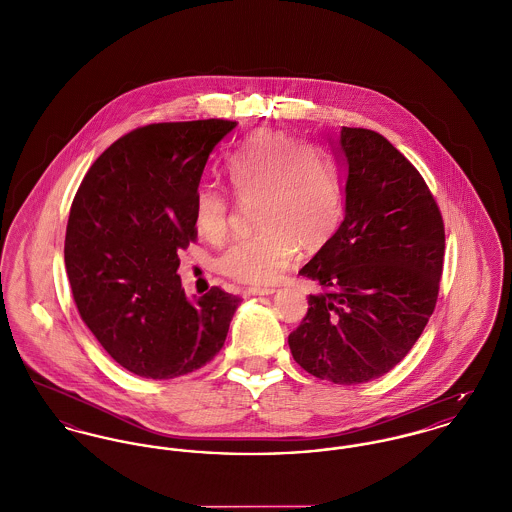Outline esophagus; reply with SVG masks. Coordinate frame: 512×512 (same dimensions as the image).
Here are the masks:
<instances>
[{
	"mask_svg": "<svg viewBox=\"0 0 512 512\" xmlns=\"http://www.w3.org/2000/svg\"><path fill=\"white\" fill-rule=\"evenodd\" d=\"M277 289L275 287H248L246 293L248 295H256V297H262V295H273Z\"/></svg>",
	"mask_w": 512,
	"mask_h": 512,
	"instance_id": "34e87169",
	"label": "esophagus"
}]
</instances>
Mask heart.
Returning a JSON list of instances; mask_svg holds the SVG:
<instances>
[{"label": "heart", "instance_id": "heart-1", "mask_svg": "<svg viewBox=\"0 0 512 512\" xmlns=\"http://www.w3.org/2000/svg\"><path fill=\"white\" fill-rule=\"evenodd\" d=\"M227 176L239 204H256L254 227L260 233L219 256V270L239 283H273L299 246L320 250L340 225V180L332 163L285 132L260 130L248 137L229 155ZM229 223V198L213 186H200L194 196L198 233L219 242Z\"/></svg>", "mask_w": 512, "mask_h": 512}]
</instances>
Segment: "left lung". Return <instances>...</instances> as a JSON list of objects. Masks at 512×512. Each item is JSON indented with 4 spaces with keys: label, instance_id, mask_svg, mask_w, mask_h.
Here are the masks:
<instances>
[{
    "label": "left lung",
    "instance_id": "8db88e82",
    "mask_svg": "<svg viewBox=\"0 0 512 512\" xmlns=\"http://www.w3.org/2000/svg\"><path fill=\"white\" fill-rule=\"evenodd\" d=\"M343 221L301 270L320 291L289 336L312 376L361 384L392 371L425 330L443 273L444 225L425 180L373 130L341 128Z\"/></svg>",
    "mask_w": 512,
    "mask_h": 512
}]
</instances>
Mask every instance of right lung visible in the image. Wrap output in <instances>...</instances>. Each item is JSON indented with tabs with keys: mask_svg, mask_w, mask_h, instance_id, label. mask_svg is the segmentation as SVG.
<instances>
[{
	"mask_svg": "<svg viewBox=\"0 0 512 512\" xmlns=\"http://www.w3.org/2000/svg\"><path fill=\"white\" fill-rule=\"evenodd\" d=\"M231 120L165 122L114 141L69 209L64 260L83 322L108 355L145 378L188 375L223 347L240 299L188 297L178 250L196 240L194 196Z\"/></svg>",
	"mask_w": 512,
	"mask_h": 512,
	"instance_id": "1",
	"label": "right lung"
}]
</instances>
